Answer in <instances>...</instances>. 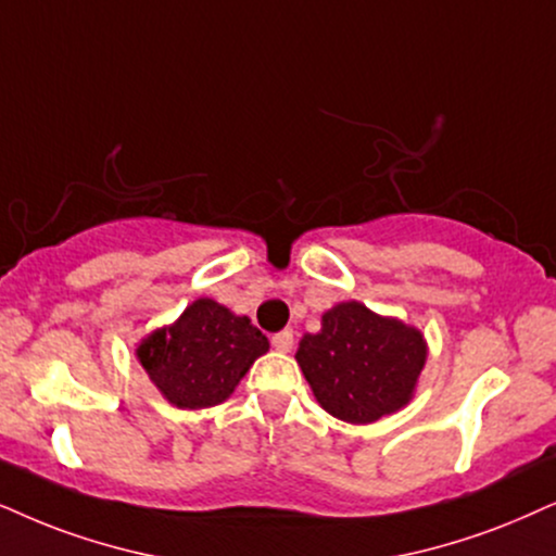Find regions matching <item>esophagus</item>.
I'll return each mask as SVG.
<instances>
[{
	"label": "esophagus",
	"instance_id": "1",
	"mask_svg": "<svg viewBox=\"0 0 556 556\" xmlns=\"http://www.w3.org/2000/svg\"><path fill=\"white\" fill-rule=\"evenodd\" d=\"M271 346L277 351H282V354H287V351H292L294 346V339H292V330H282V333H277L271 339Z\"/></svg>",
	"mask_w": 556,
	"mask_h": 556
}]
</instances>
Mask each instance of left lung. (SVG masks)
<instances>
[{"mask_svg":"<svg viewBox=\"0 0 556 556\" xmlns=\"http://www.w3.org/2000/svg\"><path fill=\"white\" fill-rule=\"evenodd\" d=\"M294 359L323 410L367 426L410 403L428 343L416 326L346 300L323 313L318 333L302 336Z\"/></svg>","mask_w":556,"mask_h":556,"instance_id":"8db88e82","label":"left lung"}]
</instances>
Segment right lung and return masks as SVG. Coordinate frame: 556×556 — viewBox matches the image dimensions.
<instances>
[{"label": "right lung", "instance_id": "obj_1", "mask_svg": "<svg viewBox=\"0 0 556 556\" xmlns=\"http://www.w3.org/2000/svg\"><path fill=\"white\" fill-rule=\"evenodd\" d=\"M269 351V339L213 298H197L177 320L138 341L136 356L174 407L202 410L226 403L245 371Z\"/></svg>", "mask_w": 556, "mask_h": 556}]
</instances>
